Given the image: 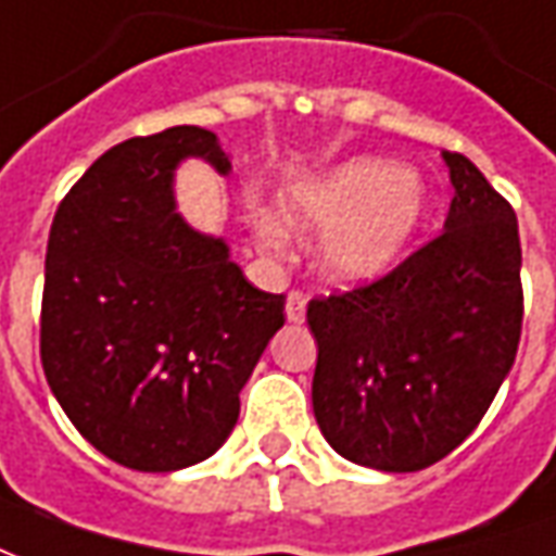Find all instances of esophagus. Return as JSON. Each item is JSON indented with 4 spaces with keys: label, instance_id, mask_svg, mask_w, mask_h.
Listing matches in <instances>:
<instances>
[{
    "label": "esophagus",
    "instance_id": "obj_1",
    "mask_svg": "<svg viewBox=\"0 0 556 556\" xmlns=\"http://www.w3.org/2000/svg\"><path fill=\"white\" fill-rule=\"evenodd\" d=\"M305 305H308V296L302 290H290L287 293V320L290 324H302L305 320Z\"/></svg>",
    "mask_w": 556,
    "mask_h": 556
}]
</instances>
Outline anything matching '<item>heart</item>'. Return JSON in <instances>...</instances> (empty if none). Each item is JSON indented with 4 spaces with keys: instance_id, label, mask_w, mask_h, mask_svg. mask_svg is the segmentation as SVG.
Returning a JSON list of instances; mask_svg holds the SVG:
<instances>
[{
    "instance_id": "obj_1",
    "label": "heart",
    "mask_w": 556,
    "mask_h": 556,
    "mask_svg": "<svg viewBox=\"0 0 556 556\" xmlns=\"http://www.w3.org/2000/svg\"><path fill=\"white\" fill-rule=\"evenodd\" d=\"M424 217V181L415 168L357 156L302 184L287 199L285 220L296 232H324L317 266L336 285H366L388 275ZM260 244L285 248V232L263 220Z\"/></svg>"
}]
</instances>
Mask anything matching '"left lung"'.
Here are the masks:
<instances>
[{"mask_svg":"<svg viewBox=\"0 0 556 556\" xmlns=\"http://www.w3.org/2000/svg\"><path fill=\"white\" fill-rule=\"evenodd\" d=\"M445 229L372 285L308 302L312 405L344 460L417 472L484 417L523 324L515 208L472 160L445 151Z\"/></svg>","mask_w":556,"mask_h":556,"instance_id":"left-lung-1","label":"left lung"}]
</instances>
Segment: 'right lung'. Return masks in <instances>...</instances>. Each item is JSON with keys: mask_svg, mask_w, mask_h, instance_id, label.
<instances>
[{"mask_svg": "<svg viewBox=\"0 0 556 556\" xmlns=\"http://www.w3.org/2000/svg\"><path fill=\"white\" fill-rule=\"evenodd\" d=\"M187 156L232 168L202 126L114 144L60 202L45 256V378L75 430L139 472L212 457L285 327V296L256 290L227 241L175 212Z\"/></svg>", "mask_w": 556, "mask_h": 556, "instance_id": "add662e5", "label": "right lung"}]
</instances>
